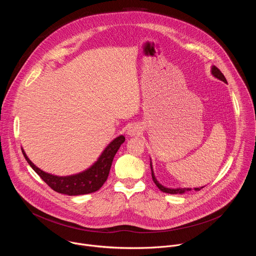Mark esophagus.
<instances>
[{
    "label": "esophagus",
    "mask_w": 256,
    "mask_h": 256,
    "mask_svg": "<svg viewBox=\"0 0 256 256\" xmlns=\"http://www.w3.org/2000/svg\"><path fill=\"white\" fill-rule=\"evenodd\" d=\"M138 132H140V130H138V126H130V128H128V136H136V134H138Z\"/></svg>",
    "instance_id": "1"
}]
</instances>
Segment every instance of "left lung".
Listing matches in <instances>:
<instances>
[{
	"mask_svg": "<svg viewBox=\"0 0 256 256\" xmlns=\"http://www.w3.org/2000/svg\"><path fill=\"white\" fill-rule=\"evenodd\" d=\"M212 76H214L216 79L223 81L224 83H227V80H226L225 76L222 74V72H221L220 70H218L216 66H212ZM150 166H151L153 181L155 182V184L158 186V188H159L160 190H162L163 192L170 194H184V192H190V190H192V188H168L163 186L162 184H159L158 180L156 179V177H155V175H154V171H153V167H152V162L150 163ZM202 188H204V186H202ZM202 188H194V190H200Z\"/></svg>",
	"mask_w": 256,
	"mask_h": 256,
	"instance_id": "left-lung-1",
	"label": "left lung"
}]
</instances>
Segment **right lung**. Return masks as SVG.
I'll return each instance as SVG.
<instances>
[{
    "label": "right lung",
    "mask_w": 256,
    "mask_h": 256,
    "mask_svg": "<svg viewBox=\"0 0 256 256\" xmlns=\"http://www.w3.org/2000/svg\"><path fill=\"white\" fill-rule=\"evenodd\" d=\"M124 140L126 138L124 136H118L107 146L98 160L89 169L70 176H56L46 173L36 167L29 160L23 149L22 153L32 169L52 190L68 196H80L95 192L104 184L110 171L114 158Z\"/></svg>",
    "instance_id": "1"
}]
</instances>
